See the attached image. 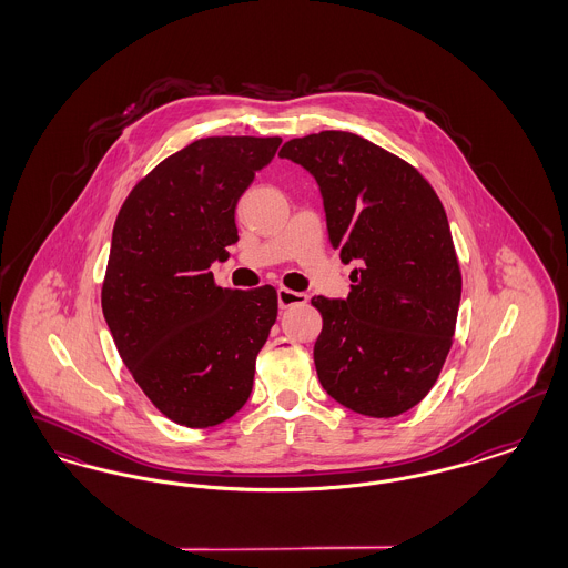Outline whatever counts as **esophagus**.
Returning a JSON list of instances; mask_svg holds the SVG:
<instances>
[{"label": "esophagus", "mask_w": 568, "mask_h": 568, "mask_svg": "<svg viewBox=\"0 0 568 568\" xmlns=\"http://www.w3.org/2000/svg\"><path fill=\"white\" fill-rule=\"evenodd\" d=\"M276 296H278V306H281V308H290V306H296V304H306V300H308L306 294L292 292V290H285V287H281V290L276 292Z\"/></svg>", "instance_id": "esophagus-1"}]
</instances>
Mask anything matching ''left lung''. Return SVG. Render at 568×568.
<instances>
[{"mask_svg": "<svg viewBox=\"0 0 568 568\" xmlns=\"http://www.w3.org/2000/svg\"><path fill=\"white\" fill-rule=\"evenodd\" d=\"M324 195L329 244L355 262L347 300L315 296L325 392L368 417H396L433 389L454 345L462 272L445 209L417 168L352 132L283 144Z\"/></svg>", "mask_w": 568, "mask_h": 568, "instance_id": "left-lung-1", "label": "left lung"}]
</instances>
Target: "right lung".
<instances>
[{
    "label": "right lung",
    "mask_w": 568,
    "mask_h": 568,
    "mask_svg": "<svg viewBox=\"0 0 568 568\" xmlns=\"http://www.w3.org/2000/svg\"><path fill=\"white\" fill-rule=\"evenodd\" d=\"M278 144L200 138L142 176L114 221L102 311L135 383L179 426H216L251 396L276 290H223L211 264L239 241L236 204Z\"/></svg>",
    "instance_id": "1"
}]
</instances>
